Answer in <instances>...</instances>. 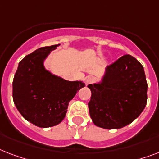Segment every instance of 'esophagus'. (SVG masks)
<instances>
[{"mask_svg":"<svg viewBox=\"0 0 159 159\" xmlns=\"http://www.w3.org/2000/svg\"><path fill=\"white\" fill-rule=\"evenodd\" d=\"M93 82H94V79L92 77H87L86 79H85V83H86V85L92 84V83H93Z\"/></svg>","mask_w":159,"mask_h":159,"instance_id":"34e87169","label":"esophagus"}]
</instances>
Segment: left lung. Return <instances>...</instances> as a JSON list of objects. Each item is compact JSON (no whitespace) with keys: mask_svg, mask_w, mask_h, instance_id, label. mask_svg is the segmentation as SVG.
<instances>
[{"mask_svg":"<svg viewBox=\"0 0 159 159\" xmlns=\"http://www.w3.org/2000/svg\"><path fill=\"white\" fill-rule=\"evenodd\" d=\"M89 112L97 126L112 129L133 122L145 108L148 84L135 57L123 55L106 67L102 84H90Z\"/></svg>","mask_w":159,"mask_h":159,"instance_id":"left-lung-1","label":"left lung"}]
</instances>
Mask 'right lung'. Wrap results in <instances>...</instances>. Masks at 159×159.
I'll return each instance as SVG.
<instances>
[{"mask_svg": "<svg viewBox=\"0 0 159 159\" xmlns=\"http://www.w3.org/2000/svg\"><path fill=\"white\" fill-rule=\"evenodd\" d=\"M57 46L42 47L26 55L19 62L12 82L13 101L19 112L41 128L62 122L69 102L85 86L84 82H69L44 69L43 59Z\"/></svg>", "mask_w": 159, "mask_h": 159, "instance_id": "1", "label": "right lung"}]
</instances>
